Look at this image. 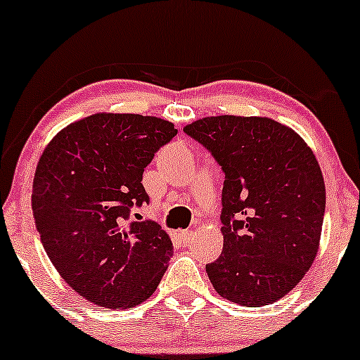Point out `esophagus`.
I'll list each match as a JSON object with an SVG mask.
<instances>
[{
    "mask_svg": "<svg viewBox=\"0 0 360 360\" xmlns=\"http://www.w3.org/2000/svg\"><path fill=\"white\" fill-rule=\"evenodd\" d=\"M179 236L183 238V240H186V243H189L191 238H193V231H181Z\"/></svg>",
    "mask_w": 360,
    "mask_h": 360,
    "instance_id": "1",
    "label": "esophagus"
}]
</instances>
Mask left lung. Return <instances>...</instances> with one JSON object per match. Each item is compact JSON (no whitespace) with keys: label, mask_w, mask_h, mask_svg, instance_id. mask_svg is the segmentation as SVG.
<instances>
[{"label":"left lung","mask_w":360,"mask_h":360,"mask_svg":"<svg viewBox=\"0 0 360 360\" xmlns=\"http://www.w3.org/2000/svg\"><path fill=\"white\" fill-rule=\"evenodd\" d=\"M184 133L224 172V245L206 264L209 281L240 306L276 302L301 282L319 249L326 186L312 149L269 117H202Z\"/></svg>","instance_id":"1"}]
</instances>
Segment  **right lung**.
<instances>
[{"label":"right lung","instance_id":"add662e5","mask_svg":"<svg viewBox=\"0 0 360 360\" xmlns=\"http://www.w3.org/2000/svg\"><path fill=\"white\" fill-rule=\"evenodd\" d=\"M176 134L161 117L98 112L59 131L41 154L36 229L59 276L96 306H138L165 276L169 236L154 221L127 219L149 202L144 167Z\"/></svg>","mask_w":360,"mask_h":360}]
</instances>
